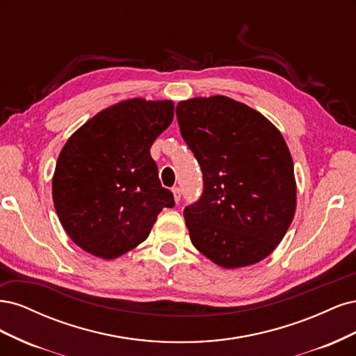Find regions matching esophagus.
Returning a JSON list of instances; mask_svg holds the SVG:
<instances>
[{"mask_svg":"<svg viewBox=\"0 0 356 356\" xmlns=\"http://www.w3.org/2000/svg\"><path fill=\"white\" fill-rule=\"evenodd\" d=\"M172 193H174V199H175V202L178 203V202L181 200V196H182L181 188H179V187H174V188H172Z\"/></svg>","mask_w":356,"mask_h":356,"instance_id":"obj_1","label":"esophagus"}]
</instances>
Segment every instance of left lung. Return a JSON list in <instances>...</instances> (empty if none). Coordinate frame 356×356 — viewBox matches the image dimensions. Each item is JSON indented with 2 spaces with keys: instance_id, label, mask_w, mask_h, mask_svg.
<instances>
[{
  "instance_id": "8db88e82",
  "label": "left lung",
  "mask_w": 356,
  "mask_h": 356,
  "mask_svg": "<svg viewBox=\"0 0 356 356\" xmlns=\"http://www.w3.org/2000/svg\"><path fill=\"white\" fill-rule=\"evenodd\" d=\"M181 136L203 174V193L184 209L191 243L225 268L261 261L296 212L294 165L264 115L225 96L177 105Z\"/></svg>"
}]
</instances>
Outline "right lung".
Wrapping results in <instances>:
<instances>
[{
    "instance_id": "add662e5",
    "label": "right lung",
    "mask_w": 356,
    "mask_h": 356,
    "mask_svg": "<svg viewBox=\"0 0 356 356\" xmlns=\"http://www.w3.org/2000/svg\"><path fill=\"white\" fill-rule=\"evenodd\" d=\"M174 118V102L131 99L83 124L62 148L53 202L74 243L111 260L144 242L157 215L175 207L149 154Z\"/></svg>"
}]
</instances>
